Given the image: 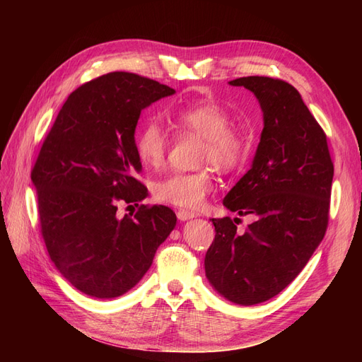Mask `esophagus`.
<instances>
[{"label":"esophagus","instance_id":"esophagus-1","mask_svg":"<svg viewBox=\"0 0 362 362\" xmlns=\"http://www.w3.org/2000/svg\"><path fill=\"white\" fill-rule=\"evenodd\" d=\"M178 218L181 222H185V221H190V218H193V217H196V214L194 213H192V211H187V210H180L178 211Z\"/></svg>","mask_w":362,"mask_h":362}]
</instances>
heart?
Instances as JSON below:
<instances>
[{"label":"heart","mask_w":362,"mask_h":362,"mask_svg":"<svg viewBox=\"0 0 362 362\" xmlns=\"http://www.w3.org/2000/svg\"><path fill=\"white\" fill-rule=\"evenodd\" d=\"M173 124L185 133L202 139L199 161L217 170L234 169L245 156L243 136L231 128V115L216 103H201L178 108L169 113ZM169 145L168 133L158 122H148L136 136V154L146 168H160ZM214 190L210 170L193 173L175 172L156 181L152 193L158 202L175 205L185 210H198L206 196Z\"/></svg>","instance_id":"heart-1"}]
</instances>
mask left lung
<instances>
[{"label": "left lung", "instance_id": "obj_1", "mask_svg": "<svg viewBox=\"0 0 362 362\" xmlns=\"http://www.w3.org/2000/svg\"><path fill=\"white\" fill-rule=\"evenodd\" d=\"M229 86L255 95L262 131L250 169L228 192L223 205L255 221L240 234L237 217L211 218L216 237L204 266L222 298L249 306L279 294L322 243L334 164L323 129L291 84L242 76Z\"/></svg>", "mask_w": 362, "mask_h": 362}]
</instances>
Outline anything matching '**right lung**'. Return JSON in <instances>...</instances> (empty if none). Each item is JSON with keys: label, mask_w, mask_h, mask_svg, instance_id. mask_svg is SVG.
<instances>
[{"label": "right lung", "mask_w": 362, "mask_h": 362, "mask_svg": "<svg viewBox=\"0 0 362 362\" xmlns=\"http://www.w3.org/2000/svg\"><path fill=\"white\" fill-rule=\"evenodd\" d=\"M173 93L136 74L103 75L68 96L42 145L31 172L42 235L64 279L92 298L112 299L133 288L177 225L164 205L116 216V201L148 196L136 180L140 113Z\"/></svg>", "instance_id": "1"}]
</instances>
